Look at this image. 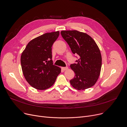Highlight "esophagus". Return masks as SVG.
Wrapping results in <instances>:
<instances>
[{"label":"esophagus","mask_w":127,"mask_h":127,"mask_svg":"<svg viewBox=\"0 0 127 127\" xmlns=\"http://www.w3.org/2000/svg\"><path fill=\"white\" fill-rule=\"evenodd\" d=\"M62 69L64 71H65L66 70L68 69V66H66V67H62Z\"/></svg>","instance_id":"34e87169"}]
</instances>
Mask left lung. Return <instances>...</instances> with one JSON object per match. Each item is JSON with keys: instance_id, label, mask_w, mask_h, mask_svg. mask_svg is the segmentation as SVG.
Returning <instances> with one entry per match:
<instances>
[{"instance_id": "1", "label": "left lung", "mask_w": 127, "mask_h": 127, "mask_svg": "<svg viewBox=\"0 0 127 127\" xmlns=\"http://www.w3.org/2000/svg\"><path fill=\"white\" fill-rule=\"evenodd\" d=\"M63 38L68 43L72 53L79 56L76 64L70 65L75 73L70 82L78 90L93 86L97 81L101 71L102 58L100 50L92 37L76 30L62 31Z\"/></svg>"}]
</instances>
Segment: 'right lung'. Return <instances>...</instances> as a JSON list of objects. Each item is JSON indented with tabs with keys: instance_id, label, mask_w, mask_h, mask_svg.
<instances>
[{
	"instance_id": "right-lung-1",
	"label": "right lung",
	"mask_w": 127,
	"mask_h": 127,
	"mask_svg": "<svg viewBox=\"0 0 127 127\" xmlns=\"http://www.w3.org/2000/svg\"><path fill=\"white\" fill-rule=\"evenodd\" d=\"M59 32L47 33L30 41L21 55L22 73L28 83L37 90H43L53 85L61 72L52 60V46Z\"/></svg>"
}]
</instances>
